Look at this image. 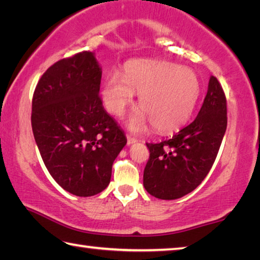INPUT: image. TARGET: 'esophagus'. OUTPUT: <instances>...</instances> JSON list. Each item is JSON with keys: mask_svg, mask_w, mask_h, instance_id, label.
Returning a JSON list of instances; mask_svg holds the SVG:
<instances>
[{"mask_svg": "<svg viewBox=\"0 0 260 260\" xmlns=\"http://www.w3.org/2000/svg\"><path fill=\"white\" fill-rule=\"evenodd\" d=\"M126 138H127V144H128V146H131V144H133V143H135L136 140L135 138H133V136H131V135H126Z\"/></svg>", "mask_w": 260, "mask_h": 260, "instance_id": "34e87169", "label": "esophagus"}]
</instances>
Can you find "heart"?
<instances>
[{"mask_svg":"<svg viewBox=\"0 0 260 260\" xmlns=\"http://www.w3.org/2000/svg\"><path fill=\"white\" fill-rule=\"evenodd\" d=\"M140 94L142 108L131 114L129 129L143 132L149 122L157 131L173 132L190 119L201 93V82L191 69L161 60H132L124 65V74L104 77L101 94L105 108L121 116Z\"/></svg>","mask_w":260,"mask_h":260,"instance_id":"b5f03b06","label":"heart"}]
</instances>
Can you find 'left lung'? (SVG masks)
<instances>
[{
    "instance_id": "left-lung-1",
    "label": "left lung",
    "mask_w": 260,
    "mask_h": 260,
    "mask_svg": "<svg viewBox=\"0 0 260 260\" xmlns=\"http://www.w3.org/2000/svg\"><path fill=\"white\" fill-rule=\"evenodd\" d=\"M227 128V102L218 79L211 77L208 93L191 124L159 143H147L150 157L143 186L159 200H177L205 179Z\"/></svg>"
}]
</instances>
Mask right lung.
I'll return each mask as SVG.
<instances>
[{
  "mask_svg": "<svg viewBox=\"0 0 260 260\" xmlns=\"http://www.w3.org/2000/svg\"><path fill=\"white\" fill-rule=\"evenodd\" d=\"M102 69L94 52L56 61L32 101V129L42 160L70 193L88 197L109 186L127 139L99 96Z\"/></svg>",
  "mask_w": 260,
  "mask_h": 260,
  "instance_id": "1",
  "label": "right lung"
}]
</instances>
